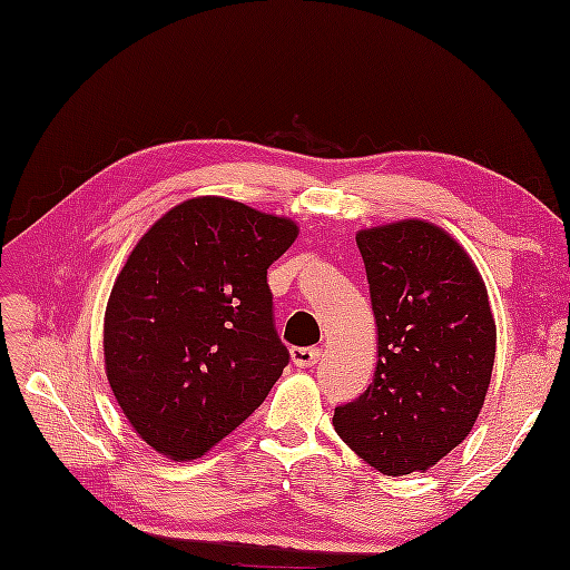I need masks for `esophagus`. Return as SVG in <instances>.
Here are the masks:
<instances>
[{"instance_id":"obj_1","label":"esophagus","mask_w":570,"mask_h":570,"mask_svg":"<svg viewBox=\"0 0 570 570\" xmlns=\"http://www.w3.org/2000/svg\"><path fill=\"white\" fill-rule=\"evenodd\" d=\"M317 360H321V350H317V347H294V350H291V362H294L298 368L315 366Z\"/></svg>"}]
</instances>
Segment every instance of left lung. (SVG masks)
Segmentation results:
<instances>
[{"label":"left lung","mask_w":570,"mask_h":570,"mask_svg":"<svg viewBox=\"0 0 570 570\" xmlns=\"http://www.w3.org/2000/svg\"><path fill=\"white\" fill-rule=\"evenodd\" d=\"M379 330L374 381L335 407L352 452L386 475L428 471L466 440L495 362V321L479 269L425 220L356 233Z\"/></svg>","instance_id":"8db88e82"}]
</instances>
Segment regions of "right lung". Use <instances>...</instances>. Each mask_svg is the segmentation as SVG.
<instances>
[{"instance_id": "add662e5", "label": "right lung", "mask_w": 570, "mask_h": 570, "mask_svg": "<svg viewBox=\"0 0 570 570\" xmlns=\"http://www.w3.org/2000/svg\"><path fill=\"white\" fill-rule=\"evenodd\" d=\"M298 225L220 196L175 206L116 276L104 364L130 428L175 461L204 456L288 364L267 269Z\"/></svg>"}]
</instances>
